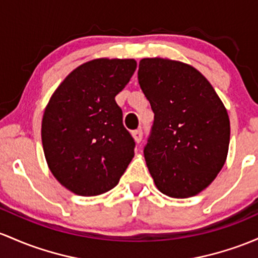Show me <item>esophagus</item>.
I'll list each match as a JSON object with an SVG mask.
<instances>
[{"instance_id":"1","label":"esophagus","mask_w":258,"mask_h":258,"mask_svg":"<svg viewBox=\"0 0 258 258\" xmlns=\"http://www.w3.org/2000/svg\"><path fill=\"white\" fill-rule=\"evenodd\" d=\"M132 136H134V138H135V141L137 143H140L141 141H142V137H143V131L141 128H138V130H135L134 132H132Z\"/></svg>"}]
</instances>
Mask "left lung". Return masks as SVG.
I'll list each match as a JSON object with an SVG mask.
<instances>
[{
	"label": "left lung",
	"instance_id": "obj_1",
	"mask_svg": "<svg viewBox=\"0 0 258 258\" xmlns=\"http://www.w3.org/2000/svg\"><path fill=\"white\" fill-rule=\"evenodd\" d=\"M138 83L154 112L144 158L164 195L200 194L224 165L230 122L211 83L194 67L164 58H143Z\"/></svg>",
	"mask_w": 258,
	"mask_h": 258
}]
</instances>
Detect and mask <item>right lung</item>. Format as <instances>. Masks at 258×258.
<instances>
[{
  "label": "right lung",
  "instance_id": "1",
  "mask_svg": "<svg viewBox=\"0 0 258 258\" xmlns=\"http://www.w3.org/2000/svg\"><path fill=\"white\" fill-rule=\"evenodd\" d=\"M135 60H93L71 72L51 97L41 123L45 158L61 185L81 196L117 185L136 142L115 97L135 73Z\"/></svg>",
  "mask_w": 258,
  "mask_h": 258
}]
</instances>
